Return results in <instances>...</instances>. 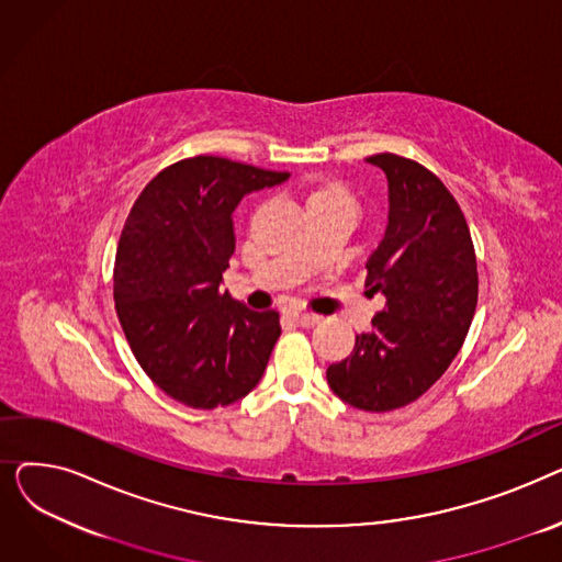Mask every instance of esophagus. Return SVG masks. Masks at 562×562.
Returning a JSON list of instances; mask_svg holds the SVG:
<instances>
[{
  "instance_id": "obj_1",
  "label": "esophagus",
  "mask_w": 562,
  "mask_h": 562,
  "mask_svg": "<svg viewBox=\"0 0 562 562\" xmlns=\"http://www.w3.org/2000/svg\"><path fill=\"white\" fill-rule=\"evenodd\" d=\"M293 318H296L299 326H303V328H314L323 321V316H318L314 312H296V314H293Z\"/></svg>"
}]
</instances>
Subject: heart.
<instances>
[{
  "label": "heart",
  "mask_w": 562,
  "mask_h": 562,
  "mask_svg": "<svg viewBox=\"0 0 562 562\" xmlns=\"http://www.w3.org/2000/svg\"><path fill=\"white\" fill-rule=\"evenodd\" d=\"M316 202H350V204H352L350 193H348L344 187H339V184H328V187L316 189V191L310 195V206L316 204Z\"/></svg>",
  "instance_id": "b5f03b06"
}]
</instances>
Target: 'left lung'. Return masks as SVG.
Here are the masks:
<instances>
[{"label": "left lung", "instance_id": "obj_1", "mask_svg": "<svg viewBox=\"0 0 562 562\" xmlns=\"http://www.w3.org/2000/svg\"><path fill=\"white\" fill-rule=\"evenodd\" d=\"M367 161L390 182L385 239L367 261V286L385 293L387 307L326 375L344 403L392 412L426 394L458 356L479 303V271L464 214L435 172L392 153Z\"/></svg>", "mask_w": 562, "mask_h": 562}]
</instances>
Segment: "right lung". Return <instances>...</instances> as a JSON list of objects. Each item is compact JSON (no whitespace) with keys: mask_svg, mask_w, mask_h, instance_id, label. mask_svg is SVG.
Masks as SVG:
<instances>
[{"mask_svg":"<svg viewBox=\"0 0 562 562\" xmlns=\"http://www.w3.org/2000/svg\"><path fill=\"white\" fill-rule=\"evenodd\" d=\"M289 180L225 157L164 168L136 198L113 263V301L136 362L170 398L214 409L244 398L280 337L276 310L221 289L239 200Z\"/></svg>","mask_w":562,"mask_h":562,"instance_id":"1","label":"right lung"}]
</instances>
